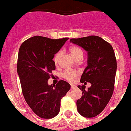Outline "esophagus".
Segmentation results:
<instances>
[{"label":"esophagus","instance_id":"obj_1","mask_svg":"<svg viewBox=\"0 0 131 131\" xmlns=\"http://www.w3.org/2000/svg\"><path fill=\"white\" fill-rule=\"evenodd\" d=\"M75 88H76V85H71V89H74Z\"/></svg>","mask_w":131,"mask_h":131}]
</instances>
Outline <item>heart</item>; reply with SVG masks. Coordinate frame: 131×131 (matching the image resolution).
I'll list each match as a JSON object with an SVG mask.
<instances>
[{
    "instance_id": "heart-1",
    "label": "heart",
    "mask_w": 131,
    "mask_h": 131,
    "mask_svg": "<svg viewBox=\"0 0 131 131\" xmlns=\"http://www.w3.org/2000/svg\"><path fill=\"white\" fill-rule=\"evenodd\" d=\"M70 53L71 56L74 58V59L76 58L79 57L80 56H83V52L81 49L76 46H72L69 49ZM61 56V52H59L56 54L54 57V62L56 64H58L59 61ZM78 72L75 70H67L63 73V77L65 79L70 82H73L76 79V77L77 76Z\"/></svg>"
}]
</instances>
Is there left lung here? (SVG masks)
Listing matches in <instances>:
<instances>
[{
  "mask_svg": "<svg viewBox=\"0 0 131 131\" xmlns=\"http://www.w3.org/2000/svg\"><path fill=\"white\" fill-rule=\"evenodd\" d=\"M70 42L82 47L88 52V67L85 68L80 82H90V88L78 85L82 92L77 101L79 113L87 118L100 114L106 107L114 90L117 60L110 43L98 36L71 39Z\"/></svg>",
  "mask_w": 131,
  "mask_h": 131,
  "instance_id": "obj_1",
  "label": "left lung"
}]
</instances>
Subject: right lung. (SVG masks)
<instances>
[{"label":"right lung","mask_w":131,"mask_h":131,"mask_svg":"<svg viewBox=\"0 0 131 131\" xmlns=\"http://www.w3.org/2000/svg\"><path fill=\"white\" fill-rule=\"evenodd\" d=\"M68 38L51 39L35 36L25 40L19 49L17 72L25 100L33 112L42 118H52L60 110L61 100L70 89L64 80L48 85L56 66L52 60Z\"/></svg>","instance_id":"obj_1"}]
</instances>
